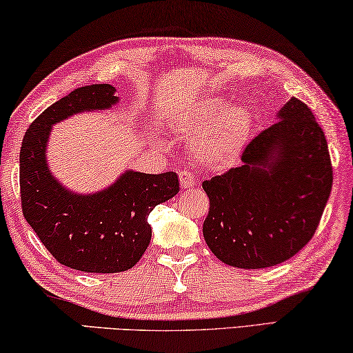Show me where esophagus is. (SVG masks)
I'll list each match as a JSON object with an SVG mask.
<instances>
[{
	"instance_id": "esophagus-1",
	"label": "esophagus",
	"mask_w": 353,
	"mask_h": 353,
	"mask_svg": "<svg viewBox=\"0 0 353 353\" xmlns=\"http://www.w3.org/2000/svg\"><path fill=\"white\" fill-rule=\"evenodd\" d=\"M178 176H180V183H181V186L186 189V188H192L194 184H195V178H194V175L192 173H190L189 170H181V172H178Z\"/></svg>"
}]
</instances>
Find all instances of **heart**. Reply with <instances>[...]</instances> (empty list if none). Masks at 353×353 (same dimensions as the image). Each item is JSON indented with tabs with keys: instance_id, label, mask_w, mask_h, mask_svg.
I'll return each instance as SVG.
<instances>
[{
	"instance_id": "heart-1",
	"label": "heart",
	"mask_w": 353,
	"mask_h": 353,
	"mask_svg": "<svg viewBox=\"0 0 353 353\" xmlns=\"http://www.w3.org/2000/svg\"><path fill=\"white\" fill-rule=\"evenodd\" d=\"M176 130L190 139V153L200 164L225 167L241 154L252 130V114L244 106L227 108L222 98H208L181 115Z\"/></svg>"
}]
</instances>
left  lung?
I'll list each match as a JSON object with an SVG mask.
<instances>
[{
  "mask_svg": "<svg viewBox=\"0 0 353 353\" xmlns=\"http://www.w3.org/2000/svg\"><path fill=\"white\" fill-rule=\"evenodd\" d=\"M241 159L201 184L210 197L203 236L225 264L270 268L314 236L333 183L328 145L311 109L292 97Z\"/></svg>",
  "mask_w": 353,
  "mask_h": 353,
  "instance_id": "obj_1",
  "label": "left lung"
}]
</instances>
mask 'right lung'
Segmentation results:
<instances>
[{"instance_id":"obj_1","label":"right lung","mask_w":353,"mask_h":353,"mask_svg":"<svg viewBox=\"0 0 353 353\" xmlns=\"http://www.w3.org/2000/svg\"><path fill=\"white\" fill-rule=\"evenodd\" d=\"M111 84L78 88L46 108L26 130L20 150V199L26 222L57 263L92 274L131 269L152 239L148 214L175 197V172H125L97 194H73L51 175L46 142L51 126L73 114L109 109L119 101Z\"/></svg>"}]
</instances>
